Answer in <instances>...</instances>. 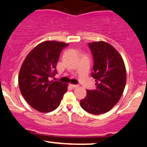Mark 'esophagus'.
<instances>
[{"instance_id":"esophagus-1","label":"esophagus","mask_w":147,"mask_h":147,"mask_svg":"<svg viewBox=\"0 0 147 147\" xmlns=\"http://www.w3.org/2000/svg\"><path fill=\"white\" fill-rule=\"evenodd\" d=\"M70 86L72 87V88H76L77 87H79V85H76V84H70Z\"/></svg>"}]
</instances>
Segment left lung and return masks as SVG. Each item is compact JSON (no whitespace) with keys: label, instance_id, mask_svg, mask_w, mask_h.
<instances>
[{"label":"left lung","instance_id":"1","mask_svg":"<svg viewBox=\"0 0 147 147\" xmlns=\"http://www.w3.org/2000/svg\"><path fill=\"white\" fill-rule=\"evenodd\" d=\"M93 58L96 88L86 90V98L80 100L82 109L92 114L107 112L119 102L126 82L123 59L117 49L103 41L88 43Z\"/></svg>","mask_w":147,"mask_h":147}]
</instances>
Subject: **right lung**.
Returning <instances> with one entry per match:
<instances>
[{"instance_id": "1", "label": "right lung", "mask_w": 147, "mask_h": 147, "mask_svg": "<svg viewBox=\"0 0 147 147\" xmlns=\"http://www.w3.org/2000/svg\"><path fill=\"white\" fill-rule=\"evenodd\" d=\"M68 44L45 41L33 48L24 61L19 74V86L28 105L40 112H49L59 107L67 85L49 81L55 76L56 63Z\"/></svg>"}]
</instances>
